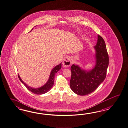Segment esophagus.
Masks as SVG:
<instances>
[{"instance_id":"esophagus-1","label":"esophagus","mask_w":128,"mask_h":128,"mask_svg":"<svg viewBox=\"0 0 128 128\" xmlns=\"http://www.w3.org/2000/svg\"><path fill=\"white\" fill-rule=\"evenodd\" d=\"M62 66L64 67H69L71 64V58L69 56H66L63 60Z\"/></svg>"}]
</instances>
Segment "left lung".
I'll return each instance as SVG.
<instances>
[{"label":"left lung","mask_w":128,"mask_h":128,"mask_svg":"<svg viewBox=\"0 0 128 128\" xmlns=\"http://www.w3.org/2000/svg\"><path fill=\"white\" fill-rule=\"evenodd\" d=\"M95 50V66L93 69L87 70L78 65L72 64L70 70L72 76L70 86L77 95L85 96L94 92L104 81L108 66V54L105 42L98 35Z\"/></svg>","instance_id":"8db88e82"}]
</instances>
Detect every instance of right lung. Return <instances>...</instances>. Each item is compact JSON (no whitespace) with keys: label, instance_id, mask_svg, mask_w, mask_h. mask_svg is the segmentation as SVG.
I'll use <instances>...</instances> for the list:
<instances>
[{"label":"right lung","instance_id":"right-lung-1","mask_svg":"<svg viewBox=\"0 0 128 128\" xmlns=\"http://www.w3.org/2000/svg\"><path fill=\"white\" fill-rule=\"evenodd\" d=\"M32 30L30 32H31ZM61 66H62L61 63H60L58 65L56 66L52 70L50 73V75L49 78L48 79L47 82H46V84L39 88H34L33 87H30L29 86L27 85L24 82L23 80L20 78L19 75H18V76L20 79V81L22 82V83L26 87V88H27L28 90H29L30 92H32L34 94H37V95L44 94L46 93V92H49L52 88L53 85L54 84L55 76L56 75V73L58 72L60 69H61Z\"/></svg>","mask_w":128,"mask_h":128}]
</instances>
